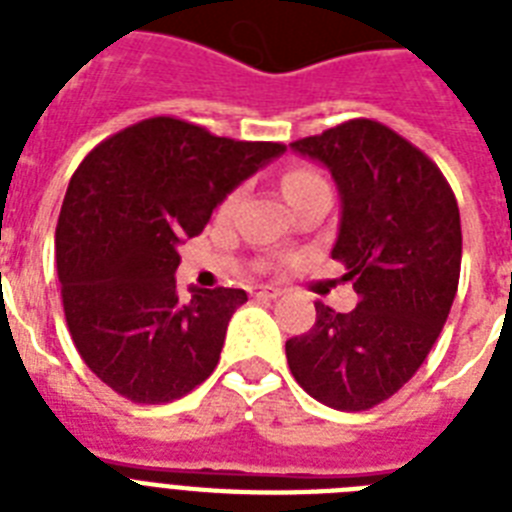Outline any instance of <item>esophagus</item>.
Instances as JSON below:
<instances>
[{"mask_svg":"<svg viewBox=\"0 0 512 512\" xmlns=\"http://www.w3.org/2000/svg\"><path fill=\"white\" fill-rule=\"evenodd\" d=\"M249 295H252V297H268V300H273V297H279L281 292L276 287H265V284H255V287H249Z\"/></svg>","mask_w":512,"mask_h":512,"instance_id":"obj_1","label":"esophagus"}]
</instances>
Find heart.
Listing matches in <instances>:
<instances>
[{"label":"heart","instance_id":"1","mask_svg":"<svg viewBox=\"0 0 512 512\" xmlns=\"http://www.w3.org/2000/svg\"><path fill=\"white\" fill-rule=\"evenodd\" d=\"M316 183H324V177H321L319 172L303 170V167H295V170H289L287 175H284V193H287L289 199H292L295 193H300L303 188H308V185H316ZM236 201H239V193H231V196L225 199L223 209H231Z\"/></svg>","mask_w":512,"mask_h":512}]
</instances>
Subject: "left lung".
I'll return each instance as SVG.
<instances>
[{"label":"left lung","mask_w":512,"mask_h":512,"mask_svg":"<svg viewBox=\"0 0 512 512\" xmlns=\"http://www.w3.org/2000/svg\"><path fill=\"white\" fill-rule=\"evenodd\" d=\"M289 146L335 177L342 217L332 257L358 295L350 313L316 303V324L287 340L289 369L321 404L364 412L412 380L449 319L460 207L436 162L374 119Z\"/></svg>","instance_id":"8db88e82"}]
</instances>
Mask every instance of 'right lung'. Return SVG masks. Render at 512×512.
<instances>
[{
	"instance_id": "add662e5",
	"label": "right lung",
	"mask_w": 512,
	"mask_h": 512,
	"mask_svg": "<svg viewBox=\"0 0 512 512\" xmlns=\"http://www.w3.org/2000/svg\"><path fill=\"white\" fill-rule=\"evenodd\" d=\"M284 151L154 116L76 167L55 228L63 313L84 364L119 396L167 404L215 372L247 292L177 295V244L199 236L212 209Z\"/></svg>"
}]
</instances>
